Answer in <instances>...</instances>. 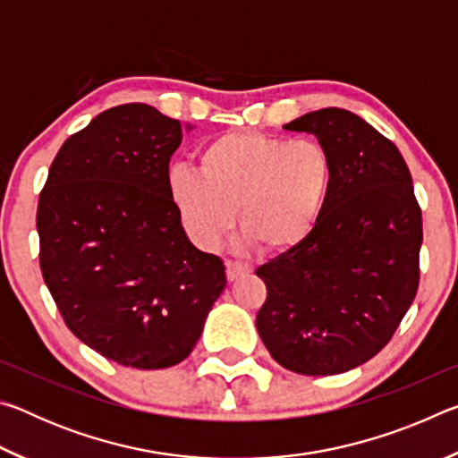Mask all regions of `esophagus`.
Here are the masks:
<instances>
[{
  "label": "esophagus",
  "instance_id": "1",
  "mask_svg": "<svg viewBox=\"0 0 458 458\" xmlns=\"http://www.w3.org/2000/svg\"><path fill=\"white\" fill-rule=\"evenodd\" d=\"M246 273H250V268H248L246 265H242V262L226 260V276H228V281H236V278L244 276Z\"/></svg>",
  "mask_w": 458,
  "mask_h": 458
}]
</instances>
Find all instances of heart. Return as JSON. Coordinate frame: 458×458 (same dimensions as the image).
Segmentation results:
<instances>
[{"mask_svg":"<svg viewBox=\"0 0 458 458\" xmlns=\"http://www.w3.org/2000/svg\"><path fill=\"white\" fill-rule=\"evenodd\" d=\"M199 172L174 165L167 191L190 238L214 248L236 218L244 240L291 252L313 234L331 188V159L313 139L230 131L199 151Z\"/></svg>","mask_w":458,"mask_h":458,"instance_id":"1","label":"heart"}]
</instances>
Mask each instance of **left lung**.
<instances>
[{
	"mask_svg": "<svg viewBox=\"0 0 458 458\" xmlns=\"http://www.w3.org/2000/svg\"><path fill=\"white\" fill-rule=\"evenodd\" d=\"M284 129L317 137L331 188L307 242L257 270L268 289L257 329L283 368L344 374L382 352L412 305L422 212L398 147L358 114L321 108Z\"/></svg>",
	"mask_w": 458,
	"mask_h": 458,
	"instance_id": "8db88e82",
	"label": "left lung"
}]
</instances>
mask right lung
I'll use <instances>...</instances> for the list:
<instances>
[{
  "label": "right lung",
  "mask_w": 458,
  "mask_h": 458,
  "mask_svg": "<svg viewBox=\"0 0 458 458\" xmlns=\"http://www.w3.org/2000/svg\"><path fill=\"white\" fill-rule=\"evenodd\" d=\"M182 133L155 106L108 108L60 147L38 201L40 268L62 319L127 368L188 358L226 286L222 260L190 242L169 198Z\"/></svg>",
  "instance_id": "add662e5"
}]
</instances>
